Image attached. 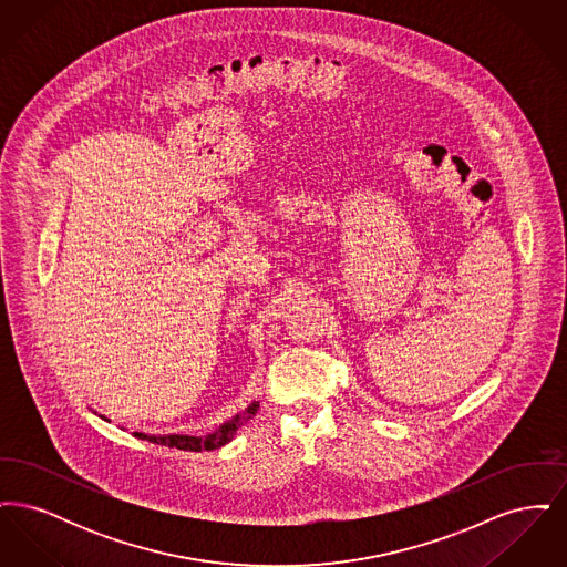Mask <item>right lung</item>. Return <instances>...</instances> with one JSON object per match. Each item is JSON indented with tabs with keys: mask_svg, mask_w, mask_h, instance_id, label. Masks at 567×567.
I'll return each instance as SVG.
<instances>
[{
	"mask_svg": "<svg viewBox=\"0 0 567 567\" xmlns=\"http://www.w3.org/2000/svg\"><path fill=\"white\" fill-rule=\"evenodd\" d=\"M259 410V404L252 402L244 410L243 414L234 416L229 423H225L223 427H218L215 433L206 435V437H195V435H148V433L134 432L135 437L140 440H148L153 444H162V446H172V449H181V451H190V453H199V451H215L225 446L236 432L243 427L248 419L255 416V412Z\"/></svg>",
	"mask_w": 567,
	"mask_h": 567,
	"instance_id": "obj_1",
	"label": "right lung"
}]
</instances>
